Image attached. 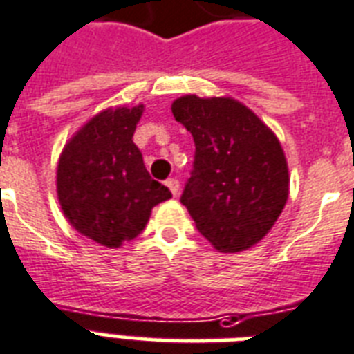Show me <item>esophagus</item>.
I'll use <instances>...</instances> for the list:
<instances>
[{
    "instance_id": "34e87169",
    "label": "esophagus",
    "mask_w": 354,
    "mask_h": 354,
    "mask_svg": "<svg viewBox=\"0 0 354 354\" xmlns=\"http://www.w3.org/2000/svg\"><path fill=\"white\" fill-rule=\"evenodd\" d=\"M166 186H168L169 188V192H171V194H174V196H177V194H179V180L175 179V177H169L168 180H166Z\"/></svg>"
}]
</instances>
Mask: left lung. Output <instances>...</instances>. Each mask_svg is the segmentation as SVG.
<instances>
[{
    "label": "left lung",
    "mask_w": 354,
    "mask_h": 354,
    "mask_svg": "<svg viewBox=\"0 0 354 354\" xmlns=\"http://www.w3.org/2000/svg\"><path fill=\"white\" fill-rule=\"evenodd\" d=\"M171 112L196 144L180 203L218 251H245L268 234L288 199V166L279 140L231 97L185 95Z\"/></svg>",
    "instance_id": "obj_1"
}]
</instances>
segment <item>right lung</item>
Masks as SVG:
<instances>
[{
	"instance_id": "add662e5",
	"label": "right lung",
	"mask_w": 354,
	"mask_h": 354,
	"mask_svg": "<svg viewBox=\"0 0 354 354\" xmlns=\"http://www.w3.org/2000/svg\"><path fill=\"white\" fill-rule=\"evenodd\" d=\"M142 105L92 118L60 155L57 192L66 218L81 234L120 248L144 231L151 208L171 192L144 166L133 142Z\"/></svg>"
}]
</instances>
